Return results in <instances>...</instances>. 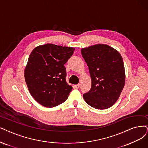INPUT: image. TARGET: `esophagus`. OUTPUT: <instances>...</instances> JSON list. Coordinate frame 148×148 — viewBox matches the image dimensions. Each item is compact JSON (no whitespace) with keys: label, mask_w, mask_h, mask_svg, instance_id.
Listing matches in <instances>:
<instances>
[{"label":"esophagus","mask_w":148,"mask_h":148,"mask_svg":"<svg viewBox=\"0 0 148 148\" xmlns=\"http://www.w3.org/2000/svg\"><path fill=\"white\" fill-rule=\"evenodd\" d=\"M79 87H80V85L79 84H77V85H75V88H76L77 89L79 88Z\"/></svg>","instance_id":"1"}]
</instances>
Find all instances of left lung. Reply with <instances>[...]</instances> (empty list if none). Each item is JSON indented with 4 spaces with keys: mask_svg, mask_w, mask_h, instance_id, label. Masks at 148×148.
Here are the masks:
<instances>
[{
    "mask_svg": "<svg viewBox=\"0 0 148 148\" xmlns=\"http://www.w3.org/2000/svg\"><path fill=\"white\" fill-rule=\"evenodd\" d=\"M88 64L91 88L84 93L85 102L91 107L104 110L116 102L125 84L123 58L116 50L106 45H96L81 49Z\"/></svg>",
    "mask_w": 148,
    "mask_h": 148,
    "instance_id": "obj_1",
    "label": "left lung"
}]
</instances>
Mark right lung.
<instances>
[{"mask_svg":"<svg viewBox=\"0 0 148 148\" xmlns=\"http://www.w3.org/2000/svg\"><path fill=\"white\" fill-rule=\"evenodd\" d=\"M75 49L46 44L35 47L29 57L24 75L29 92L44 107L52 108L64 102L73 89L66 81L64 64Z\"/></svg>","mask_w":148,"mask_h":148,"instance_id":"add662e5","label":"right lung"}]
</instances>
